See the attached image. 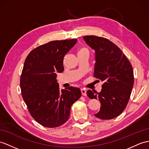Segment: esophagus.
<instances>
[{
	"mask_svg": "<svg viewBox=\"0 0 149 149\" xmlns=\"http://www.w3.org/2000/svg\"><path fill=\"white\" fill-rule=\"evenodd\" d=\"M81 93L83 95H84V96L86 95V90L85 88H81Z\"/></svg>",
	"mask_w": 149,
	"mask_h": 149,
	"instance_id": "34e87169",
	"label": "esophagus"
}]
</instances>
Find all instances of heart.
Wrapping results in <instances>:
<instances>
[{"label": "heart", "mask_w": 149, "mask_h": 149, "mask_svg": "<svg viewBox=\"0 0 149 149\" xmlns=\"http://www.w3.org/2000/svg\"><path fill=\"white\" fill-rule=\"evenodd\" d=\"M79 52H86V53H88V49H86V48H83V49H81L80 50H79Z\"/></svg>", "instance_id": "b5f03b06"}]
</instances>
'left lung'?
<instances>
[{
    "label": "left lung",
    "mask_w": 149,
    "mask_h": 149,
    "mask_svg": "<svg viewBox=\"0 0 149 149\" xmlns=\"http://www.w3.org/2000/svg\"><path fill=\"white\" fill-rule=\"evenodd\" d=\"M86 43L95 50L94 77L102 81L100 92L88 90L90 99H99L100 108L95 116L101 119L116 118L125 110L134 83L131 63L114 43L103 37L86 35Z\"/></svg>",
    "instance_id": "left-lung-1"
}]
</instances>
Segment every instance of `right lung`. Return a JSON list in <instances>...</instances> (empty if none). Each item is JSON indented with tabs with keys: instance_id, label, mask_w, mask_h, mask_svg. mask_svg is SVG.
Segmentation results:
<instances>
[{
	"instance_id": "obj_1",
	"label": "right lung",
	"mask_w": 149,
	"mask_h": 149,
	"mask_svg": "<svg viewBox=\"0 0 149 149\" xmlns=\"http://www.w3.org/2000/svg\"><path fill=\"white\" fill-rule=\"evenodd\" d=\"M77 39L49 42L33 49L24 61L20 78L21 95L35 120L47 128L66 123L70 109L81 97L80 89L59 90L57 72L64 71L63 59Z\"/></svg>"
}]
</instances>
